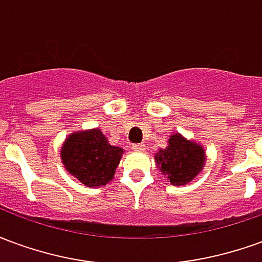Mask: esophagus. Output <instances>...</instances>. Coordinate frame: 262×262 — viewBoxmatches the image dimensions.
Here are the masks:
<instances>
[{
	"mask_svg": "<svg viewBox=\"0 0 262 262\" xmlns=\"http://www.w3.org/2000/svg\"><path fill=\"white\" fill-rule=\"evenodd\" d=\"M132 150H135V151H144L146 146L143 143H136V144H132Z\"/></svg>",
	"mask_w": 262,
	"mask_h": 262,
	"instance_id": "34e87169",
	"label": "esophagus"
}]
</instances>
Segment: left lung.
<instances>
[{"instance_id": "obj_1", "label": "left lung", "mask_w": 262, "mask_h": 262, "mask_svg": "<svg viewBox=\"0 0 262 262\" xmlns=\"http://www.w3.org/2000/svg\"><path fill=\"white\" fill-rule=\"evenodd\" d=\"M161 174L176 185H187L202 171L205 165V150L201 144L187 140L180 133L171 135L168 146L160 148L154 156Z\"/></svg>"}]
</instances>
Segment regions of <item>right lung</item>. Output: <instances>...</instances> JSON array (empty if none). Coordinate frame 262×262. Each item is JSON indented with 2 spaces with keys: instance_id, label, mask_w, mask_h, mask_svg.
I'll use <instances>...</instances> for the list:
<instances>
[{
  "instance_id": "add662e5",
  "label": "right lung",
  "mask_w": 262,
  "mask_h": 262,
  "mask_svg": "<svg viewBox=\"0 0 262 262\" xmlns=\"http://www.w3.org/2000/svg\"><path fill=\"white\" fill-rule=\"evenodd\" d=\"M123 148L111 146L99 129L71 133L60 151L64 168L84 185L98 188L114 180Z\"/></svg>"
}]
</instances>
